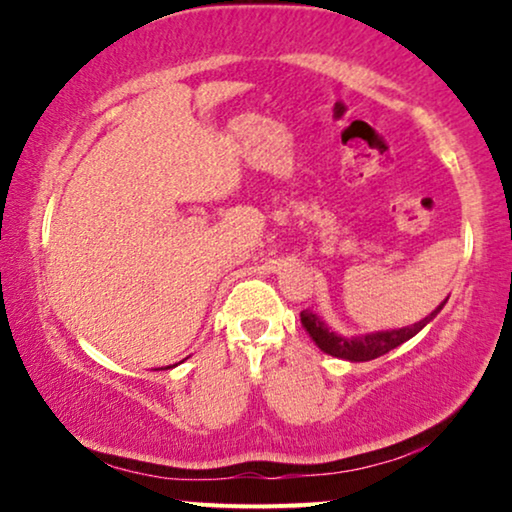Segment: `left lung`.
I'll return each mask as SVG.
<instances>
[{"instance_id":"left-lung-1","label":"left lung","mask_w":512,"mask_h":512,"mask_svg":"<svg viewBox=\"0 0 512 512\" xmlns=\"http://www.w3.org/2000/svg\"><path fill=\"white\" fill-rule=\"evenodd\" d=\"M445 303H447V298L429 314V317H424L422 321H417V324H412V326L391 328V331H375V333H366V335H352V338L335 333L333 328H328L326 321L319 319L312 310L300 312V321H303V328L310 333L314 345H317L321 352L338 356V359L359 363V361H373V359H377V356L387 354V352H391V349H396L398 345H403V342L415 338V335L422 331L429 321L436 319V314L443 310Z\"/></svg>"}]
</instances>
